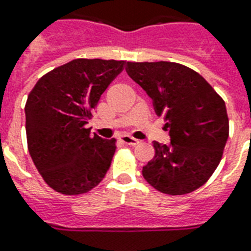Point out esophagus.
Masks as SVG:
<instances>
[{
	"instance_id": "1",
	"label": "esophagus",
	"mask_w": 251,
	"mask_h": 251,
	"mask_svg": "<svg viewBox=\"0 0 251 251\" xmlns=\"http://www.w3.org/2000/svg\"><path fill=\"white\" fill-rule=\"evenodd\" d=\"M120 140H122L124 144H127V145L135 146V145H137V144H140V141H138L137 138L132 137V136H129V135H123L122 137H120Z\"/></svg>"
}]
</instances>
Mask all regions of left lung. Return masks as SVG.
I'll return each mask as SVG.
<instances>
[{"mask_svg":"<svg viewBox=\"0 0 251 251\" xmlns=\"http://www.w3.org/2000/svg\"><path fill=\"white\" fill-rule=\"evenodd\" d=\"M127 74L153 100L171 144L154 141L142 176L164 194L198 189L220 163L229 133L223 98L198 72L175 62H128Z\"/></svg>","mask_w":251,"mask_h":251,"instance_id":"left-lung-1","label":"left lung"}]
</instances>
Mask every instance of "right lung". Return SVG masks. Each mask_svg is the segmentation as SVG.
<instances>
[{
    "mask_svg": "<svg viewBox=\"0 0 251 251\" xmlns=\"http://www.w3.org/2000/svg\"><path fill=\"white\" fill-rule=\"evenodd\" d=\"M124 61L74 59L45 74L28 94V151L50 188L83 194L105 177L115 138L91 135L87 127L101 94L123 71Z\"/></svg>",
    "mask_w": 251,
    "mask_h": 251,
    "instance_id": "obj_1",
    "label": "right lung"
}]
</instances>
